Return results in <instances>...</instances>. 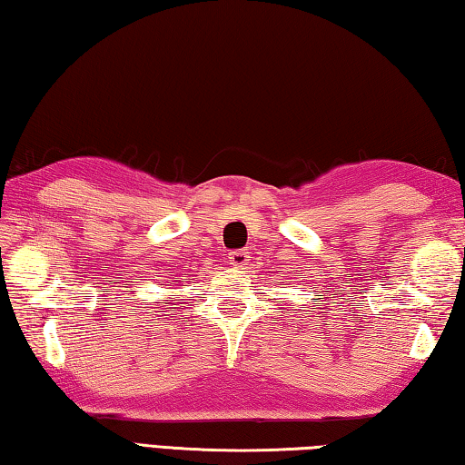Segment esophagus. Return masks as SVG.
<instances>
[{
  "instance_id": "1",
  "label": "esophagus",
  "mask_w": 465,
  "mask_h": 465,
  "mask_svg": "<svg viewBox=\"0 0 465 465\" xmlns=\"http://www.w3.org/2000/svg\"><path fill=\"white\" fill-rule=\"evenodd\" d=\"M227 260H230V264L233 268H242V266L248 264L250 254H248L246 250H233V252H230V256H227Z\"/></svg>"
}]
</instances>
